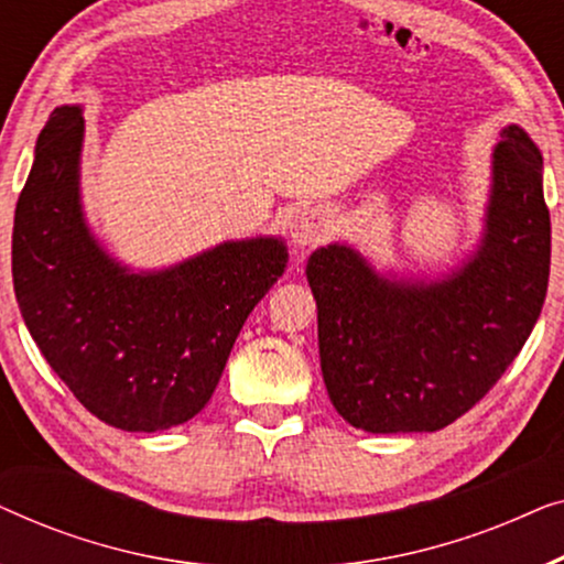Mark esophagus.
I'll list each match as a JSON object with an SVG mask.
<instances>
[{"instance_id":"1","label":"esophagus","mask_w":564,"mask_h":564,"mask_svg":"<svg viewBox=\"0 0 564 564\" xmlns=\"http://www.w3.org/2000/svg\"><path fill=\"white\" fill-rule=\"evenodd\" d=\"M330 228L334 226H330L328 215L318 210V207H313V210H303L295 215V220L290 226V238L297 249H307V246L326 241Z\"/></svg>"}]
</instances>
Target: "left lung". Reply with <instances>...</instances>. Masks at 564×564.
Here are the masks:
<instances>
[{"instance_id": "left-lung-1", "label": "left lung", "mask_w": 564, "mask_h": 564, "mask_svg": "<svg viewBox=\"0 0 564 564\" xmlns=\"http://www.w3.org/2000/svg\"><path fill=\"white\" fill-rule=\"evenodd\" d=\"M542 153L508 126L490 156L482 236L436 276L380 272L349 243L307 259L321 372L344 421L369 434L438 431L519 357L550 282Z\"/></svg>"}]
</instances>
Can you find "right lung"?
Listing matches in <instances>:
<instances>
[{
	"label": "right lung",
	"mask_w": 564,
	"mask_h": 564,
	"mask_svg": "<svg viewBox=\"0 0 564 564\" xmlns=\"http://www.w3.org/2000/svg\"><path fill=\"white\" fill-rule=\"evenodd\" d=\"M82 112L56 107L37 135L14 210V295L76 400L107 426L153 434L213 398L246 318L288 269V246L257 236L164 269L122 264L84 215Z\"/></svg>",
	"instance_id": "1"
}]
</instances>
